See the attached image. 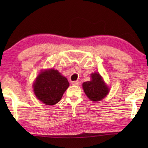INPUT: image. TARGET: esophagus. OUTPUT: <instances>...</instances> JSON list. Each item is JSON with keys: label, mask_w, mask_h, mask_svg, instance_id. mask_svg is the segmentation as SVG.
I'll list each match as a JSON object with an SVG mask.
<instances>
[{"label": "esophagus", "mask_w": 148, "mask_h": 148, "mask_svg": "<svg viewBox=\"0 0 148 148\" xmlns=\"http://www.w3.org/2000/svg\"><path fill=\"white\" fill-rule=\"evenodd\" d=\"M72 84L73 85V86H78V85H79V82H78V81H74V82H72Z\"/></svg>", "instance_id": "esophagus-1"}]
</instances>
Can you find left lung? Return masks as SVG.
<instances>
[{"mask_svg": "<svg viewBox=\"0 0 148 148\" xmlns=\"http://www.w3.org/2000/svg\"><path fill=\"white\" fill-rule=\"evenodd\" d=\"M91 76V80L82 84L84 91L91 101H100L106 97L110 89L99 73L95 72Z\"/></svg>", "mask_w": 148, "mask_h": 148, "instance_id": "left-lung-1", "label": "left lung"}]
</instances>
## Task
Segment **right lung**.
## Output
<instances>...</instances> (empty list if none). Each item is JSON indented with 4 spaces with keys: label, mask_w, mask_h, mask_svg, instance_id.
<instances>
[{
    "label": "right lung",
    "mask_w": 148,
    "mask_h": 148,
    "mask_svg": "<svg viewBox=\"0 0 148 148\" xmlns=\"http://www.w3.org/2000/svg\"><path fill=\"white\" fill-rule=\"evenodd\" d=\"M69 86L66 77L54 69L40 72L33 84L34 92L37 99L46 105L59 102Z\"/></svg>",
    "instance_id": "1"
}]
</instances>
